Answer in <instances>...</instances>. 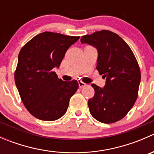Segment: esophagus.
<instances>
[{"label":"esophagus","instance_id":"34e87169","mask_svg":"<svg viewBox=\"0 0 154 154\" xmlns=\"http://www.w3.org/2000/svg\"><path fill=\"white\" fill-rule=\"evenodd\" d=\"M78 83H79V88H83V87L86 86V83H84L83 81H81V80H79Z\"/></svg>","mask_w":154,"mask_h":154}]
</instances>
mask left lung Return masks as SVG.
<instances>
[{
	"label": "left lung",
	"mask_w": 154,
	"mask_h": 154,
	"mask_svg": "<svg viewBox=\"0 0 154 154\" xmlns=\"http://www.w3.org/2000/svg\"><path fill=\"white\" fill-rule=\"evenodd\" d=\"M80 41L97 49L96 69L106 80L103 88L91 84L94 94L88 100L90 113L102 123H115L125 117L137 99L141 72L136 57L128 45L109 30L83 35Z\"/></svg>",
	"instance_id": "1"
}]
</instances>
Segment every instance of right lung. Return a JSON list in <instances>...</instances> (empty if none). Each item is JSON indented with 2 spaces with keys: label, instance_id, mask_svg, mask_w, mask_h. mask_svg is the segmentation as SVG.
Returning a JSON list of instances; mask_svg holds the SVG:
<instances>
[{
  "label": "right lung",
  "instance_id": "1",
  "mask_svg": "<svg viewBox=\"0 0 154 154\" xmlns=\"http://www.w3.org/2000/svg\"><path fill=\"white\" fill-rule=\"evenodd\" d=\"M80 36L53 32L38 34L26 43L18 54L15 83L29 112L42 121H55L67 111L69 100L78 88L76 80L58 78L59 67L71 45Z\"/></svg>",
  "mask_w": 154,
  "mask_h": 154
}]
</instances>
